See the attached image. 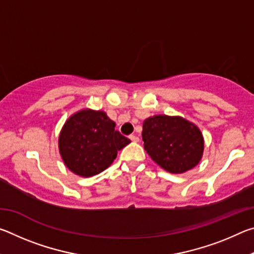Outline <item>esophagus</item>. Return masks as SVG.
<instances>
[{
  "label": "esophagus",
  "instance_id": "obj_1",
  "mask_svg": "<svg viewBox=\"0 0 254 254\" xmlns=\"http://www.w3.org/2000/svg\"><path fill=\"white\" fill-rule=\"evenodd\" d=\"M128 137H130V140L132 141V142H139V137H137L136 135H130Z\"/></svg>",
  "mask_w": 254,
  "mask_h": 254
}]
</instances>
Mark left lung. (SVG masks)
Returning <instances> with one entry per match:
<instances>
[{"label": "left lung", "instance_id": "1", "mask_svg": "<svg viewBox=\"0 0 254 254\" xmlns=\"http://www.w3.org/2000/svg\"><path fill=\"white\" fill-rule=\"evenodd\" d=\"M144 150L162 169L184 174L198 165L204 137L198 127L182 117L153 115L144 120Z\"/></svg>", "mask_w": 254, "mask_h": 254}]
</instances>
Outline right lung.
<instances>
[{"instance_id": "1", "label": "right lung", "mask_w": 254, "mask_h": 254, "mask_svg": "<svg viewBox=\"0 0 254 254\" xmlns=\"http://www.w3.org/2000/svg\"><path fill=\"white\" fill-rule=\"evenodd\" d=\"M130 139L115 130V122L103 111L84 109L70 115L58 139L65 166L80 177H92L113 163Z\"/></svg>"}]
</instances>
